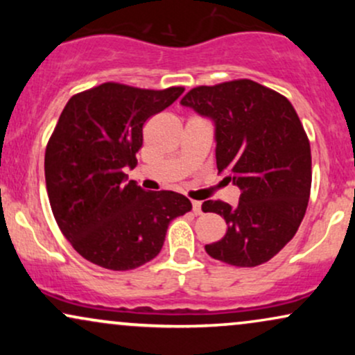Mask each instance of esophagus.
Here are the masks:
<instances>
[{
	"instance_id": "1",
	"label": "esophagus",
	"mask_w": 355,
	"mask_h": 355,
	"mask_svg": "<svg viewBox=\"0 0 355 355\" xmlns=\"http://www.w3.org/2000/svg\"><path fill=\"white\" fill-rule=\"evenodd\" d=\"M191 210H193L195 215H200L202 214V202H197V200L191 202Z\"/></svg>"
}]
</instances>
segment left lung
<instances>
[{
    "label": "left lung",
    "instance_id": "8db88e82",
    "mask_svg": "<svg viewBox=\"0 0 355 355\" xmlns=\"http://www.w3.org/2000/svg\"><path fill=\"white\" fill-rule=\"evenodd\" d=\"M180 103L214 121L218 173L240 189L235 207L203 202L227 223L207 254L235 267L268 262L295 235L311 197V144L294 107L252 80L191 88Z\"/></svg>",
    "mask_w": 355,
    "mask_h": 355
}]
</instances>
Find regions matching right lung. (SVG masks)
Listing matches in <instances>:
<instances>
[{
    "instance_id": "add662e5",
    "label": "right lung",
    "mask_w": 355,
    "mask_h": 355,
    "mask_svg": "<svg viewBox=\"0 0 355 355\" xmlns=\"http://www.w3.org/2000/svg\"><path fill=\"white\" fill-rule=\"evenodd\" d=\"M183 87L144 89L101 83L73 95L44 152V178L61 234L83 259L132 270L164 247L173 218L191 210L177 191H145L128 180L144 125L173 103Z\"/></svg>"
}]
</instances>
